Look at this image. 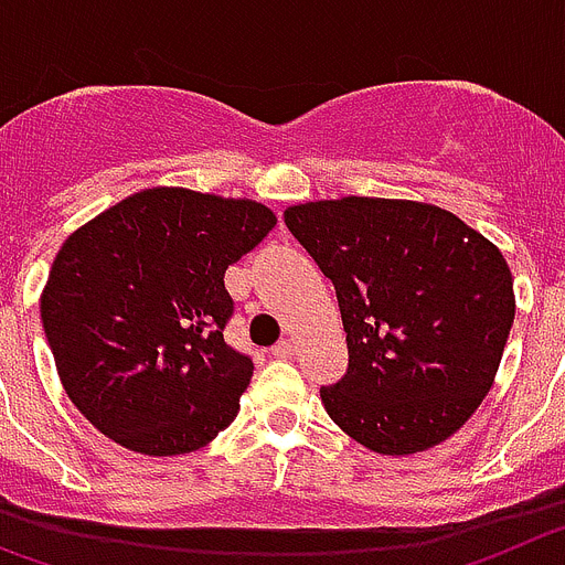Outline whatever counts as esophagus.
I'll list each match as a JSON object with an SVG mask.
<instances>
[{
  "instance_id": "1",
  "label": "esophagus",
  "mask_w": 565,
  "mask_h": 565,
  "mask_svg": "<svg viewBox=\"0 0 565 565\" xmlns=\"http://www.w3.org/2000/svg\"><path fill=\"white\" fill-rule=\"evenodd\" d=\"M269 352H273L276 358H292V352H296V343L289 341V338H284V341H278Z\"/></svg>"
}]
</instances>
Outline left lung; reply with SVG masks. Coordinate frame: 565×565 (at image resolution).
I'll list each match as a JSON object with an SVG mask.
<instances>
[{"label": "left lung", "instance_id": "8db88e82", "mask_svg": "<svg viewBox=\"0 0 565 565\" xmlns=\"http://www.w3.org/2000/svg\"><path fill=\"white\" fill-rule=\"evenodd\" d=\"M335 284L350 366L323 409L381 455L424 452L492 390L514 321L507 258L449 210L350 195L284 213Z\"/></svg>", "mask_w": 565, "mask_h": 565}]
</instances>
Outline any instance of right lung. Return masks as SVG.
Masks as SVG:
<instances>
[{
    "instance_id": "add662e5",
    "label": "right lung",
    "mask_w": 565,
    "mask_h": 565,
    "mask_svg": "<svg viewBox=\"0 0 565 565\" xmlns=\"http://www.w3.org/2000/svg\"><path fill=\"white\" fill-rule=\"evenodd\" d=\"M276 227L255 201L156 188L67 238L42 327L67 398L141 455H184L227 429L253 358L224 341V273Z\"/></svg>"
}]
</instances>
